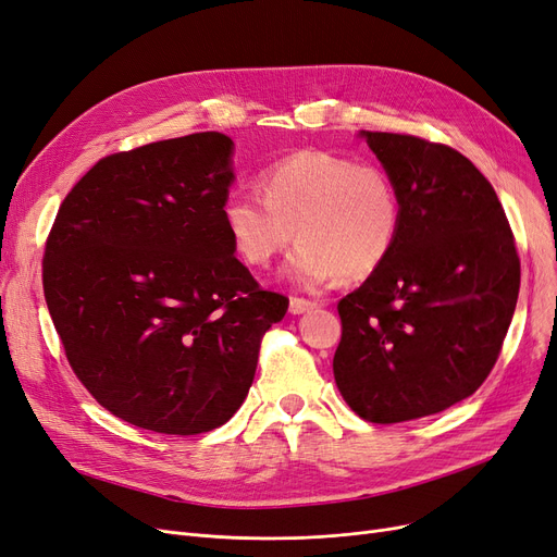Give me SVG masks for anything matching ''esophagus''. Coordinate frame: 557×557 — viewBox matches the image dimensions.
Returning <instances> with one entry per match:
<instances>
[{"mask_svg":"<svg viewBox=\"0 0 557 557\" xmlns=\"http://www.w3.org/2000/svg\"><path fill=\"white\" fill-rule=\"evenodd\" d=\"M314 307H317V302H314V300H307V298H298V296H294V298L289 300V312H292V314L310 312V310H314Z\"/></svg>","mask_w":557,"mask_h":557,"instance_id":"1","label":"esophagus"}]
</instances>
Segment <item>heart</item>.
<instances>
[{
  "label": "heart",
  "mask_w": 557,
  "mask_h": 557,
  "mask_svg": "<svg viewBox=\"0 0 557 557\" xmlns=\"http://www.w3.org/2000/svg\"><path fill=\"white\" fill-rule=\"evenodd\" d=\"M259 193H232L222 201L234 250L255 268L271 263L294 234L300 243L286 273L302 286L337 275L369 277L395 250L401 201L395 181L379 164L298 151L261 172Z\"/></svg>",
  "instance_id": "heart-1"
}]
</instances>
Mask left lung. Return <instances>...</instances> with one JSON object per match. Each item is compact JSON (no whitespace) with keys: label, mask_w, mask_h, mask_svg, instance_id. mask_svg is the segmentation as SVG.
<instances>
[{"label":"left lung","mask_w":557,"mask_h":557,"mask_svg":"<svg viewBox=\"0 0 557 557\" xmlns=\"http://www.w3.org/2000/svg\"><path fill=\"white\" fill-rule=\"evenodd\" d=\"M395 181L393 255L337 302L335 383L356 416L395 424L470 397L496 364L521 261L493 185L447 144L362 133Z\"/></svg>","instance_id":"8db88e82"}]
</instances>
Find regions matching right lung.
<instances>
[{
  "label": "right lung",
  "mask_w": 557,
  "mask_h": 557,
  "mask_svg": "<svg viewBox=\"0 0 557 557\" xmlns=\"http://www.w3.org/2000/svg\"><path fill=\"white\" fill-rule=\"evenodd\" d=\"M232 147L195 133L106 156L46 240L44 294L71 369L112 416L156 434L230 420L289 307L234 257Z\"/></svg>",
  "instance_id": "1"
}]
</instances>
